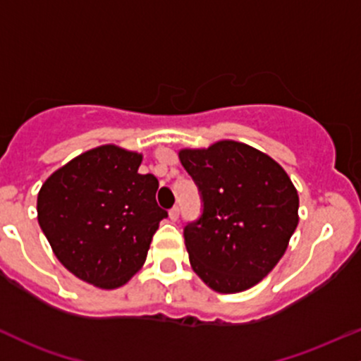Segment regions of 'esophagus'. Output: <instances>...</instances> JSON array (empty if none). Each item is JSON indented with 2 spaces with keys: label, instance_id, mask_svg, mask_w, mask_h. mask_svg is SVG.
Listing matches in <instances>:
<instances>
[{
  "label": "esophagus",
  "instance_id": "34e87169",
  "mask_svg": "<svg viewBox=\"0 0 361 361\" xmlns=\"http://www.w3.org/2000/svg\"><path fill=\"white\" fill-rule=\"evenodd\" d=\"M178 217H180V209L173 207L171 211H169V219H171V221H178Z\"/></svg>",
  "mask_w": 361,
  "mask_h": 361
}]
</instances>
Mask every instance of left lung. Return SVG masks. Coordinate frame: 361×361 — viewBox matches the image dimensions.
Listing matches in <instances>:
<instances>
[{"mask_svg": "<svg viewBox=\"0 0 361 361\" xmlns=\"http://www.w3.org/2000/svg\"><path fill=\"white\" fill-rule=\"evenodd\" d=\"M204 211L185 228L195 274L217 293L255 286L276 267L298 226V192L283 166L236 140L181 149Z\"/></svg>", "mask_w": 361, "mask_h": 361, "instance_id": "obj_1", "label": "left lung"}]
</instances>
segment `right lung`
Masks as SVG:
<instances>
[{"label": "right lung", "instance_id": "right-lung-1", "mask_svg": "<svg viewBox=\"0 0 361 361\" xmlns=\"http://www.w3.org/2000/svg\"><path fill=\"white\" fill-rule=\"evenodd\" d=\"M142 154L99 145L73 157L42 183L37 221L56 259L78 279L116 290L140 271L168 212L159 181L140 174Z\"/></svg>", "mask_w": 361, "mask_h": 361}]
</instances>
